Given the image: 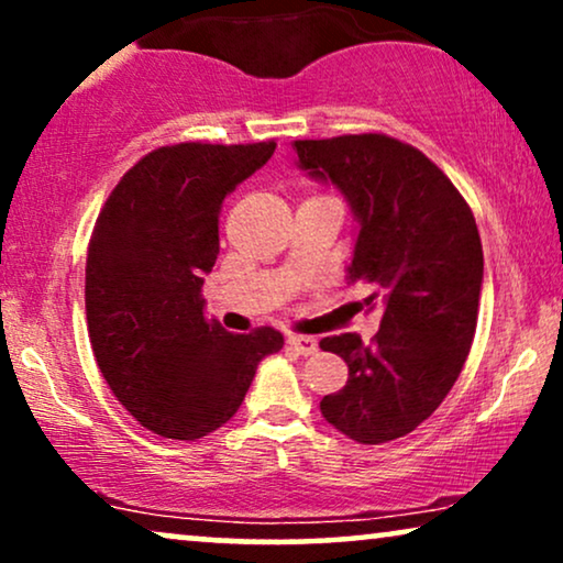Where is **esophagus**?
<instances>
[{
	"label": "esophagus",
	"mask_w": 563,
	"mask_h": 563,
	"mask_svg": "<svg viewBox=\"0 0 563 563\" xmlns=\"http://www.w3.org/2000/svg\"><path fill=\"white\" fill-rule=\"evenodd\" d=\"M287 343L299 353V356H312V353L318 351V341L310 335H289Z\"/></svg>",
	"instance_id": "34e87169"
}]
</instances>
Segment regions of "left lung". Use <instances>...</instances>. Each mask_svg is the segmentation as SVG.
Masks as SVG:
<instances>
[{
	"label": "left lung",
	"mask_w": 563,
	"mask_h": 563,
	"mask_svg": "<svg viewBox=\"0 0 563 563\" xmlns=\"http://www.w3.org/2000/svg\"><path fill=\"white\" fill-rule=\"evenodd\" d=\"M297 166L330 181L358 222L349 282H366L384 314L372 343L322 338L349 382L320 412L351 441L379 445L438 410L472 349L484 256L466 199L412 145L382 133L295 141Z\"/></svg>",
	"instance_id": "left-lung-1"
}]
</instances>
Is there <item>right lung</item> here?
Here are the masks:
<instances>
[{"mask_svg":"<svg viewBox=\"0 0 563 563\" xmlns=\"http://www.w3.org/2000/svg\"><path fill=\"white\" fill-rule=\"evenodd\" d=\"M276 143L164 145L118 181L87 256V328L118 402L156 435L195 441L233 418L258 361L284 335H233L205 318L202 284L220 253L218 218Z\"/></svg>","mask_w":563,"mask_h":563,"instance_id":"add662e5","label":"right lung"}]
</instances>
